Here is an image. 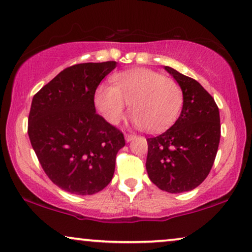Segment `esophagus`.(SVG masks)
Returning <instances> with one entry per match:
<instances>
[{
    "label": "esophagus",
    "mask_w": 252,
    "mask_h": 252,
    "mask_svg": "<svg viewBox=\"0 0 252 252\" xmlns=\"http://www.w3.org/2000/svg\"><path fill=\"white\" fill-rule=\"evenodd\" d=\"M135 135H131V133H126V135H124V138H126V143H129V142H131V140L135 138Z\"/></svg>",
    "instance_id": "1"
}]
</instances>
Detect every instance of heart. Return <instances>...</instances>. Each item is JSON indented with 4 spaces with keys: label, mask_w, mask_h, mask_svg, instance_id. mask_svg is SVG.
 Listing matches in <instances>:
<instances>
[{
    "label": "heart",
    "mask_w": 252,
    "mask_h": 252,
    "mask_svg": "<svg viewBox=\"0 0 252 252\" xmlns=\"http://www.w3.org/2000/svg\"><path fill=\"white\" fill-rule=\"evenodd\" d=\"M183 102L180 84L149 69L117 73L112 85H100L94 94L96 109L110 124H119L126 105L138 128L160 131L176 120Z\"/></svg>",
    "instance_id": "1"
}]
</instances>
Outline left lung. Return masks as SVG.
Here are the masks:
<instances>
[{
	"instance_id": "1",
	"label": "left lung",
	"mask_w": 252,
	"mask_h": 252,
	"mask_svg": "<svg viewBox=\"0 0 252 252\" xmlns=\"http://www.w3.org/2000/svg\"><path fill=\"white\" fill-rule=\"evenodd\" d=\"M165 69L182 89L183 107L168 130L146 139V170L159 189L180 193L198 187L209 175L219 147L220 115L212 95L197 80L170 66Z\"/></svg>"
}]
</instances>
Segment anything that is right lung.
<instances>
[{
	"mask_svg": "<svg viewBox=\"0 0 252 252\" xmlns=\"http://www.w3.org/2000/svg\"><path fill=\"white\" fill-rule=\"evenodd\" d=\"M115 61L69 66L33 96L28 132L47 176L62 190L93 194L108 186L123 133L95 112L96 87Z\"/></svg>",
	"mask_w": 252,
	"mask_h": 252,
	"instance_id": "add662e5",
	"label": "right lung"
}]
</instances>
